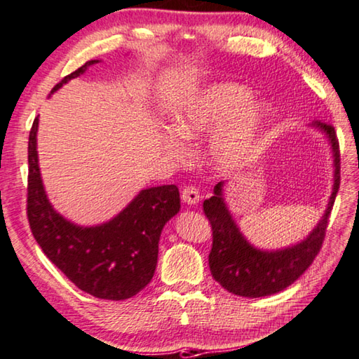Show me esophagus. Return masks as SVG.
<instances>
[{
	"label": "esophagus",
	"mask_w": 359,
	"mask_h": 359,
	"mask_svg": "<svg viewBox=\"0 0 359 359\" xmlns=\"http://www.w3.org/2000/svg\"><path fill=\"white\" fill-rule=\"evenodd\" d=\"M181 201L187 205H196L198 201H201V194H198V189L196 186H184L181 189Z\"/></svg>",
	"instance_id": "obj_1"
}]
</instances>
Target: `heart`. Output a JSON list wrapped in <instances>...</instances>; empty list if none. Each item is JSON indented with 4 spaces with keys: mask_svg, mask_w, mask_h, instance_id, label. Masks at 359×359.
I'll use <instances>...</instances> for the list:
<instances>
[{
    "mask_svg": "<svg viewBox=\"0 0 359 359\" xmlns=\"http://www.w3.org/2000/svg\"><path fill=\"white\" fill-rule=\"evenodd\" d=\"M252 92L237 82L210 86L176 117V130L165 135V149L173 157L187 154L186 140L202 137L215 128L207 156L216 170H233L251 161L270 121L269 103L251 100Z\"/></svg>",
    "mask_w": 359,
    "mask_h": 359,
    "instance_id": "1",
    "label": "heart"
}]
</instances>
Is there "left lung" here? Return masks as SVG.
Listing matches in <instances>:
<instances>
[{"label":"left lung","mask_w":359,"mask_h":359,"mask_svg":"<svg viewBox=\"0 0 359 359\" xmlns=\"http://www.w3.org/2000/svg\"><path fill=\"white\" fill-rule=\"evenodd\" d=\"M329 137L334 152V189L327 210L313 232L302 243L281 251H261L246 242L232 221L222 198V183L215 196L203 202V211L211 224L213 246L208 264L213 278L229 292L243 297H262L283 291L312 266L326 237L327 221L340 186V149L336 130L325 122H315Z\"/></svg>","instance_id":"8db88e82"}]
</instances>
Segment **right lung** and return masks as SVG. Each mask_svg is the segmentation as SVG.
Instances as JSON below:
<instances>
[{"mask_svg":"<svg viewBox=\"0 0 359 359\" xmlns=\"http://www.w3.org/2000/svg\"><path fill=\"white\" fill-rule=\"evenodd\" d=\"M97 62H86L65 76L54 90ZM36 132L38 117L28 138L27 186V218L34 240L49 261L87 294L108 301L138 294L154 275L162 229L180 211L178 187H149L107 224L74 226L47 201L38 167Z\"/></svg>","mask_w":359,"mask_h":359,"instance_id":"obj_1","label":"right lung"}]
</instances>
